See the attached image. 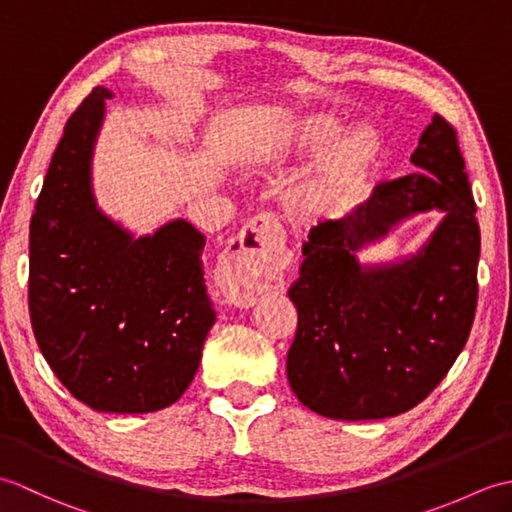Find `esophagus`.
<instances>
[{"mask_svg": "<svg viewBox=\"0 0 512 512\" xmlns=\"http://www.w3.org/2000/svg\"><path fill=\"white\" fill-rule=\"evenodd\" d=\"M288 266V248L275 217L257 215L226 246L215 281L228 303L255 306L262 292L273 288Z\"/></svg>", "mask_w": 512, "mask_h": 512, "instance_id": "obj_1", "label": "esophagus"}]
</instances>
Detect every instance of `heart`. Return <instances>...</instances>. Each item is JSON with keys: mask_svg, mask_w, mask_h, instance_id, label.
<instances>
[{"mask_svg": "<svg viewBox=\"0 0 512 512\" xmlns=\"http://www.w3.org/2000/svg\"><path fill=\"white\" fill-rule=\"evenodd\" d=\"M345 127L330 114H310L297 123L275 129L257 140V165L317 160L306 178L292 191L301 211L339 217L361 204L380 167V143L374 132H358L343 143Z\"/></svg>", "mask_w": 512, "mask_h": 512, "instance_id": "heart-1", "label": "heart"}]
</instances>
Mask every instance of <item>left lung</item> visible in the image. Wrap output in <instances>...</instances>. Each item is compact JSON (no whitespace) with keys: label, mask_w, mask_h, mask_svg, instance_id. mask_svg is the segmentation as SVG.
Masks as SVG:
<instances>
[{"label":"left lung","mask_w":512,"mask_h":512,"mask_svg":"<svg viewBox=\"0 0 512 512\" xmlns=\"http://www.w3.org/2000/svg\"><path fill=\"white\" fill-rule=\"evenodd\" d=\"M418 171L380 182L341 220L314 226L288 297L297 334L286 372L308 409L334 420H380L413 409L447 376L477 306L480 224L458 132L440 114L420 136ZM445 220L416 256L369 269L355 250L413 212Z\"/></svg>","instance_id":"left-lung-1"}]
</instances>
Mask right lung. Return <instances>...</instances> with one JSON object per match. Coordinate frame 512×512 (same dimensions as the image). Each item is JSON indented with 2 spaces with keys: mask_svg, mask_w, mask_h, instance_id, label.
<instances>
[{
  "mask_svg": "<svg viewBox=\"0 0 512 512\" xmlns=\"http://www.w3.org/2000/svg\"><path fill=\"white\" fill-rule=\"evenodd\" d=\"M112 92L94 88L65 123L30 220L28 310L61 385L96 411L173 405L215 323L204 235L173 220L134 239L96 209L92 149Z\"/></svg>",
  "mask_w": 512,
  "mask_h": 512,
  "instance_id": "1",
  "label": "right lung"
}]
</instances>
